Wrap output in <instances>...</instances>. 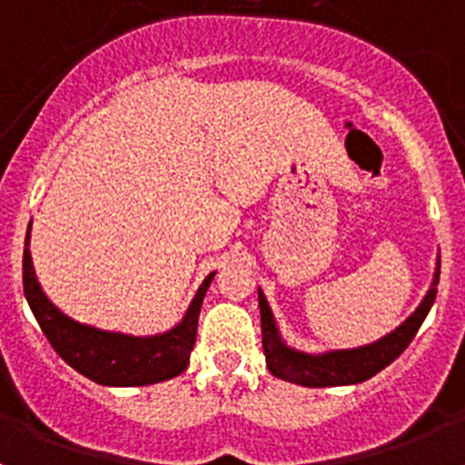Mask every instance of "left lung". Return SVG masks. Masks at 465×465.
<instances>
[{"label": "left lung", "instance_id": "obj_1", "mask_svg": "<svg viewBox=\"0 0 465 465\" xmlns=\"http://www.w3.org/2000/svg\"><path fill=\"white\" fill-rule=\"evenodd\" d=\"M438 282H440V258H438L433 283H430L426 298L414 310V314L408 316L396 331L372 344H363V347L356 349H335V351H326V354H305V351H298V349L283 342L268 300L258 289L262 351H265V363H268L270 372L279 380L291 381V384L314 386V389L359 384V381L371 380L372 375L384 371L386 365L393 363L412 342L419 326L424 323L426 314L433 307L435 295H438V289H435Z\"/></svg>", "mask_w": 465, "mask_h": 465}]
</instances>
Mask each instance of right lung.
Here are the masks:
<instances>
[{"instance_id":"1","label":"right lung","mask_w":465,"mask_h":465,"mask_svg":"<svg viewBox=\"0 0 465 465\" xmlns=\"http://www.w3.org/2000/svg\"><path fill=\"white\" fill-rule=\"evenodd\" d=\"M212 272L197 289L195 298L188 305L182 323L172 331L134 338L125 332L100 331L94 326L74 322L57 310L36 282L35 265L30 256V228L25 237L23 252V289L32 314L39 322L41 331L51 347L63 356L76 372L104 386H146L172 380L186 371L191 351L197 338V316L207 295Z\"/></svg>"}]
</instances>
